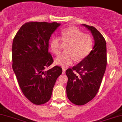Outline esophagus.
I'll use <instances>...</instances> for the list:
<instances>
[{
  "instance_id": "obj_1",
  "label": "esophagus",
  "mask_w": 122,
  "mask_h": 122,
  "mask_svg": "<svg viewBox=\"0 0 122 122\" xmlns=\"http://www.w3.org/2000/svg\"><path fill=\"white\" fill-rule=\"evenodd\" d=\"M62 73H65V68H62Z\"/></svg>"
}]
</instances>
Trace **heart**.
I'll return each instance as SVG.
<instances>
[{
	"instance_id": "b5f03b06",
	"label": "heart",
	"mask_w": 122,
	"mask_h": 122,
	"mask_svg": "<svg viewBox=\"0 0 122 122\" xmlns=\"http://www.w3.org/2000/svg\"><path fill=\"white\" fill-rule=\"evenodd\" d=\"M62 40L67 44L66 50L55 59V63L63 67L70 66L76 59L80 62L90 55L93 50V39L90 35L84 34L76 27H70L61 31L60 38L53 37L50 41V48L55 55H59L62 50Z\"/></svg>"
}]
</instances>
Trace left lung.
<instances>
[{"label":"left lung","instance_id":"1","mask_svg":"<svg viewBox=\"0 0 122 122\" xmlns=\"http://www.w3.org/2000/svg\"><path fill=\"white\" fill-rule=\"evenodd\" d=\"M83 25L90 30L93 36L95 41L93 50L86 59L65 72L68 77L67 97L77 105L86 104L98 93L107 63L104 37L93 26Z\"/></svg>","mask_w":122,"mask_h":122}]
</instances>
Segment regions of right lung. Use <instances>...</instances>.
<instances>
[{
    "mask_svg": "<svg viewBox=\"0 0 122 122\" xmlns=\"http://www.w3.org/2000/svg\"><path fill=\"white\" fill-rule=\"evenodd\" d=\"M60 25L55 22H27L13 40V70L22 93L34 104L49 101L55 81L62 73L59 66L45 70L54 62L49 52V39Z\"/></svg>",
    "mask_w": 122,
    "mask_h": 122,
    "instance_id": "add662e5",
    "label": "right lung"
}]
</instances>
